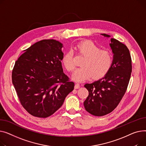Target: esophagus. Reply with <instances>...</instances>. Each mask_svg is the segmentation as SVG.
Instances as JSON below:
<instances>
[{
    "label": "esophagus",
    "mask_w": 146,
    "mask_h": 146,
    "mask_svg": "<svg viewBox=\"0 0 146 146\" xmlns=\"http://www.w3.org/2000/svg\"><path fill=\"white\" fill-rule=\"evenodd\" d=\"M80 85L79 84H75V87H74L75 89H78L80 88Z\"/></svg>",
    "instance_id": "obj_1"
}]
</instances>
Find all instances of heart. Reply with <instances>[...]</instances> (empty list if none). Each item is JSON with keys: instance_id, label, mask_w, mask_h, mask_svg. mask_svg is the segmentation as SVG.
Masks as SVG:
<instances>
[{"instance_id": "1", "label": "heart", "mask_w": 146, "mask_h": 146, "mask_svg": "<svg viewBox=\"0 0 146 146\" xmlns=\"http://www.w3.org/2000/svg\"><path fill=\"white\" fill-rule=\"evenodd\" d=\"M79 54L85 56L81 62L82 67L76 69L72 74V79L76 82H83L92 76L94 79L104 76L111 69L113 64V56L108 50H101L100 48L90 40H85L76 46ZM65 69L72 71L75 69L73 52L67 51L62 58Z\"/></svg>"}]
</instances>
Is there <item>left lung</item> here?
I'll list each match as a JSON object with an SVG mask.
<instances>
[{
	"label": "left lung",
	"instance_id": "8db88e82",
	"mask_svg": "<svg viewBox=\"0 0 146 146\" xmlns=\"http://www.w3.org/2000/svg\"><path fill=\"white\" fill-rule=\"evenodd\" d=\"M101 35L110 36L106 33ZM113 59L109 72L101 79L84 87L89 95L84 102L87 111L95 116H103L116 108L126 91L132 71L130 51L125 45L114 38L110 43Z\"/></svg>",
	"mask_w": 146,
	"mask_h": 146
}]
</instances>
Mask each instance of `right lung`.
I'll return each instance as SVG.
<instances>
[{
  "instance_id": "right-lung-1",
  "label": "right lung",
  "mask_w": 146,
  "mask_h": 146,
  "mask_svg": "<svg viewBox=\"0 0 146 146\" xmlns=\"http://www.w3.org/2000/svg\"><path fill=\"white\" fill-rule=\"evenodd\" d=\"M62 47L56 40H42L24 50L15 62L12 83L21 104L33 116L52 115L74 90L62 67Z\"/></svg>"
}]
</instances>
